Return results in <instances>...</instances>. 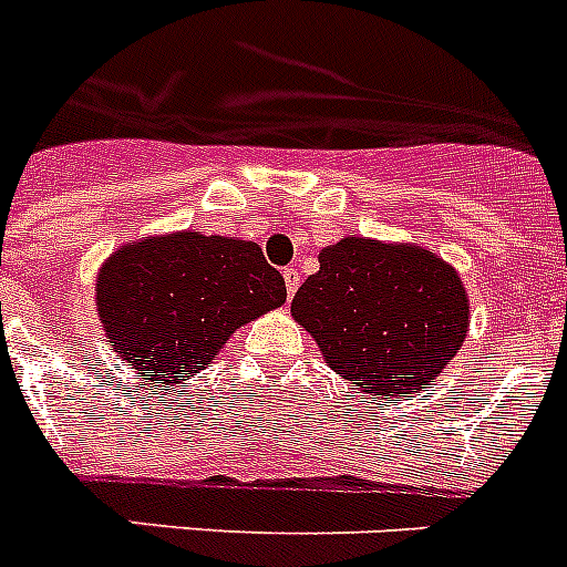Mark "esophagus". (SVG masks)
<instances>
[{
  "mask_svg": "<svg viewBox=\"0 0 567 567\" xmlns=\"http://www.w3.org/2000/svg\"><path fill=\"white\" fill-rule=\"evenodd\" d=\"M284 280H287V295L292 298L300 287V272L298 269H284Z\"/></svg>",
  "mask_w": 567,
  "mask_h": 567,
  "instance_id": "esophagus-1",
  "label": "esophagus"
}]
</instances>
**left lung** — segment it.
I'll return each mask as SVG.
<instances>
[{
  "label": "left lung",
  "instance_id": "left-lung-1",
  "mask_svg": "<svg viewBox=\"0 0 567 567\" xmlns=\"http://www.w3.org/2000/svg\"><path fill=\"white\" fill-rule=\"evenodd\" d=\"M292 318L360 400L429 389L468 334L471 303L457 269L417 244L346 235L320 249Z\"/></svg>",
  "mask_w": 567,
  "mask_h": 567
}]
</instances>
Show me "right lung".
<instances>
[{"instance_id": "right-lung-1", "label": "right lung", "mask_w": 567, "mask_h": 567, "mask_svg": "<svg viewBox=\"0 0 567 567\" xmlns=\"http://www.w3.org/2000/svg\"><path fill=\"white\" fill-rule=\"evenodd\" d=\"M284 300L287 284L255 240L193 229L122 244L96 275L104 338L144 383L193 378Z\"/></svg>"}]
</instances>
